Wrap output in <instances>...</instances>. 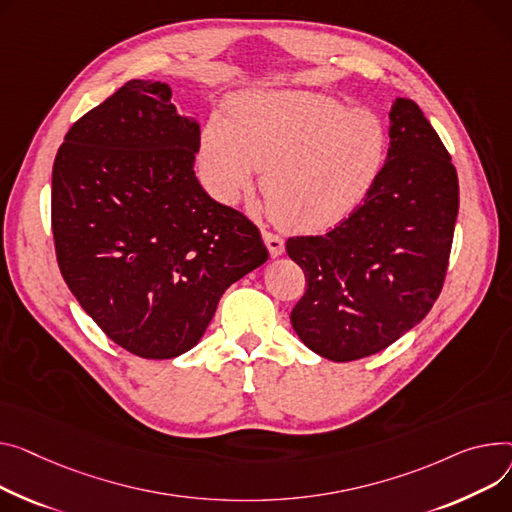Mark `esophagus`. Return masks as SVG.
Wrapping results in <instances>:
<instances>
[{
    "mask_svg": "<svg viewBox=\"0 0 512 512\" xmlns=\"http://www.w3.org/2000/svg\"><path fill=\"white\" fill-rule=\"evenodd\" d=\"M263 241H265V247H267V251H269L271 257H278V255L284 253V241H282V236H278V234H274V232H269V230H263Z\"/></svg>",
    "mask_w": 512,
    "mask_h": 512,
    "instance_id": "obj_1",
    "label": "esophagus"
}]
</instances>
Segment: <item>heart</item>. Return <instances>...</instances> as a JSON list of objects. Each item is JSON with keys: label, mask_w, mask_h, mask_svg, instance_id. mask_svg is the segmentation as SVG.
<instances>
[{"label": "heart", "mask_w": 512, "mask_h": 512, "mask_svg": "<svg viewBox=\"0 0 512 512\" xmlns=\"http://www.w3.org/2000/svg\"><path fill=\"white\" fill-rule=\"evenodd\" d=\"M387 156L389 131L377 113L311 92L238 96L226 121H210L201 138L214 191L234 201L263 170L269 214L292 230L344 220L377 185Z\"/></svg>", "instance_id": "obj_1"}]
</instances>
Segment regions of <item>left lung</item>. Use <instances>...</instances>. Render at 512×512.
Masks as SVG:
<instances>
[{"label": "left lung", "mask_w": 512, "mask_h": 512, "mask_svg": "<svg viewBox=\"0 0 512 512\" xmlns=\"http://www.w3.org/2000/svg\"><path fill=\"white\" fill-rule=\"evenodd\" d=\"M389 117V160L360 206L327 234L286 241L306 280L292 327L333 362L391 346L426 317L447 276L457 170L414 100L397 98Z\"/></svg>", "instance_id": "left-lung-1"}]
</instances>
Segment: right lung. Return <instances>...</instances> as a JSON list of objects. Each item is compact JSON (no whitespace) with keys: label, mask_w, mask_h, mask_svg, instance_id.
I'll use <instances>...</instances> for the list:
<instances>
[{"label":"right lung","mask_w":512,"mask_h":512,"mask_svg":"<svg viewBox=\"0 0 512 512\" xmlns=\"http://www.w3.org/2000/svg\"><path fill=\"white\" fill-rule=\"evenodd\" d=\"M170 96L121 86L65 133L51 181L67 288L117 346L154 360L191 350L224 290L267 261L259 228L195 179L201 129Z\"/></svg>","instance_id":"obj_1"}]
</instances>
